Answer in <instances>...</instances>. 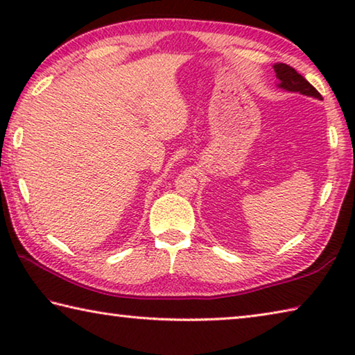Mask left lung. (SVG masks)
<instances>
[{
    "label": "left lung",
    "instance_id": "1",
    "mask_svg": "<svg viewBox=\"0 0 355 355\" xmlns=\"http://www.w3.org/2000/svg\"><path fill=\"white\" fill-rule=\"evenodd\" d=\"M275 76H277L279 87L285 89V91L290 92H299L302 95H309V97H313L318 100H322L321 94L316 91V89L311 86V84L305 80L302 75H299L296 70L286 64H275L274 65Z\"/></svg>",
    "mask_w": 355,
    "mask_h": 355
}]
</instances>
